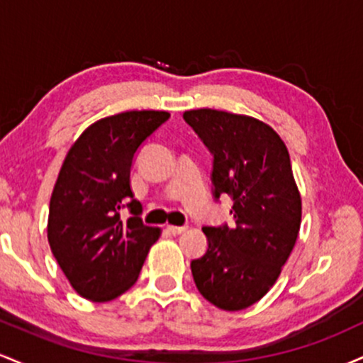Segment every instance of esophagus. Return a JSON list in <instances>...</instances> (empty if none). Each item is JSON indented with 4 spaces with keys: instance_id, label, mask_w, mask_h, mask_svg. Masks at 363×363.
<instances>
[{
    "instance_id": "1",
    "label": "esophagus",
    "mask_w": 363,
    "mask_h": 363,
    "mask_svg": "<svg viewBox=\"0 0 363 363\" xmlns=\"http://www.w3.org/2000/svg\"><path fill=\"white\" fill-rule=\"evenodd\" d=\"M186 228H187V227H184V225H181V227H177V225H169L167 230H169L172 235H179V234H182V232H184Z\"/></svg>"
}]
</instances>
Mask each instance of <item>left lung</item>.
<instances>
[{"mask_svg":"<svg viewBox=\"0 0 363 363\" xmlns=\"http://www.w3.org/2000/svg\"><path fill=\"white\" fill-rule=\"evenodd\" d=\"M184 121L213 157L211 193L228 194L235 223L203 227L208 247L191 261L199 294L223 311H242L268 294L289 259L302 203L289 150L261 121L198 109Z\"/></svg>","mask_w":363,"mask_h":363,"instance_id":"obj_1","label":"left lung"}]
</instances>
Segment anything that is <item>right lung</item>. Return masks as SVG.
I'll list each match as a JSON object with an SVG mask.
<instances>
[{
  "label": "right lung",
  "mask_w": 363,
  "mask_h": 363,
  "mask_svg": "<svg viewBox=\"0 0 363 363\" xmlns=\"http://www.w3.org/2000/svg\"><path fill=\"white\" fill-rule=\"evenodd\" d=\"M169 118L164 111H131L101 119L65 158L49 205L48 239L83 298L107 302L135 285L160 235L141 220L129 174L138 150ZM124 207L132 215L128 220L120 216Z\"/></svg>",
  "instance_id": "right-lung-1"
}]
</instances>
